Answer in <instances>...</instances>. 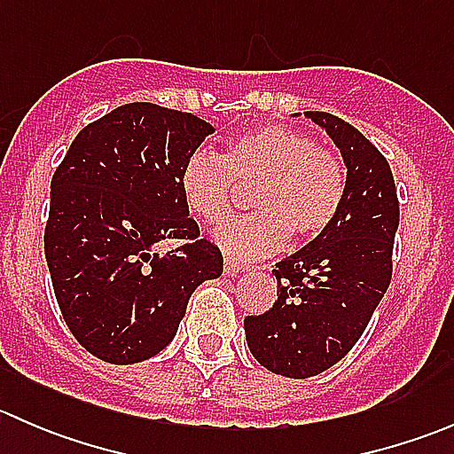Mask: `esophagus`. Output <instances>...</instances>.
Listing matches in <instances>:
<instances>
[{
    "label": "esophagus",
    "mask_w": 454,
    "mask_h": 454,
    "mask_svg": "<svg viewBox=\"0 0 454 454\" xmlns=\"http://www.w3.org/2000/svg\"><path fill=\"white\" fill-rule=\"evenodd\" d=\"M244 270H248V265L239 263V261L232 259V256H226V259H223V272H226L228 277H237V274L244 272Z\"/></svg>",
    "instance_id": "34e87169"
}]
</instances>
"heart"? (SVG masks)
Returning a JSON list of instances; mask_svg holds the SVG:
<instances>
[{"mask_svg": "<svg viewBox=\"0 0 454 454\" xmlns=\"http://www.w3.org/2000/svg\"><path fill=\"white\" fill-rule=\"evenodd\" d=\"M235 180L255 184L256 213L228 219L215 244L235 259H259L292 237L309 244L336 222L347 193V176L332 149L316 146L305 131L263 125L246 131L223 151H193L180 168V193L191 215L215 223L231 210Z\"/></svg>", "mask_w": 454, "mask_h": 454, "instance_id": "heart-1", "label": "heart"}]
</instances>
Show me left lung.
Returning <instances> with one entry per match:
<instances>
[{
  "mask_svg": "<svg viewBox=\"0 0 454 454\" xmlns=\"http://www.w3.org/2000/svg\"><path fill=\"white\" fill-rule=\"evenodd\" d=\"M340 149L347 193L323 237L278 261L272 308L246 316L253 356L272 373L312 378L360 340L393 274L400 201L387 158L354 125L308 112Z\"/></svg>",
  "mask_w": 454,
  "mask_h": 454,
  "instance_id": "left-lung-1",
  "label": "left lung"
}]
</instances>
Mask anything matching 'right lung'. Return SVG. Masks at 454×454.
<instances>
[{
	"label": "right lung",
	"mask_w": 454,
	"mask_h": 454,
	"mask_svg": "<svg viewBox=\"0 0 454 454\" xmlns=\"http://www.w3.org/2000/svg\"><path fill=\"white\" fill-rule=\"evenodd\" d=\"M213 131L193 114L122 105L81 129L54 171L43 235L54 294L72 336L105 363L160 354L195 287L222 274L180 193L182 164ZM164 239L183 244L153 254Z\"/></svg>",
	"instance_id": "right-lung-1"
}]
</instances>
